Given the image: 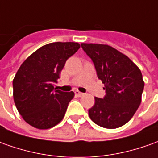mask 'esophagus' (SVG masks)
Segmentation results:
<instances>
[{
	"instance_id": "obj_1",
	"label": "esophagus",
	"mask_w": 158,
	"mask_h": 158,
	"mask_svg": "<svg viewBox=\"0 0 158 158\" xmlns=\"http://www.w3.org/2000/svg\"><path fill=\"white\" fill-rule=\"evenodd\" d=\"M75 94H76V95L78 96V97H81V96H82V95L84 94L81 93L80 91H78V90H76V91H75Z\"/></svg>"
}]
</instances>
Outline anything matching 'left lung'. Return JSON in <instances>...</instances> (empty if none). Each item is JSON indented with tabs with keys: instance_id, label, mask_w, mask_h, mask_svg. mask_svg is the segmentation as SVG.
I'll return each instance as SVG.
<instances>
[{
	"instance_id": "left-lung-1",
	"label": "left lung",
	"mask_w": 158,
	"mask_h": 158,
	"mask_svg": "<svg viewBox=\"0 0 158 158\" xmlns=\"http://www.w3.org/2000/svg\"><path fill=\"white\" fill-rule=\"evenodd\" d=\"M93 61L97 77L104 83L106 95L94 97L89 115L104 128L114 129L127 124L141 103L144 82L142 73L132 61L107 44H81Z\"/></svg>"
}]
</instances>
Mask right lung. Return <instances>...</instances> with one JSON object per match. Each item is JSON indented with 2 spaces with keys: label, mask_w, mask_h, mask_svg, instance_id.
<instances>
[{
  "label": "right lung",
  "mask_w": 158,
  "mask_h": 158,
  "mask_svg": "<svg viewBox=\"0 0 158 158\" xmlns=\"http://www.w3.org/2000/svg\"><path fill=\"white\" fill-rule=\"evenodd\" d=\"M80 48L75 42H55L24 61L13 81L14 100L24 120L38 129L55 127L64 117L74 92L54 88L69 57Z\"/></svg>",
  "instance_id": "1"
}]
</instances>
